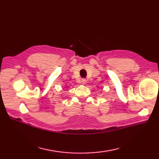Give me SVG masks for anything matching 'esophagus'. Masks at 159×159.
Returning a JSON list of instances; mask_svg holds the SVG:
<instances>
[{
    "label": "esophagus",
    "mask_w": 159,
    "mask_h": 159,
    "mask_svg": "<svg viewBox=\"0 0 159 159\" xmlns=\"http://www.w3.org/2000/svg\"><path fill=\"white\" fill-rule=\"evenodd\" d=\"M86 83H87V80H86V79H83L81 80V83L83 84V85H85Z\"/></svg>",
    "instance_id": "34e87169"
}]
</instances>
